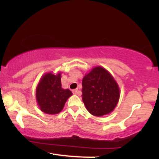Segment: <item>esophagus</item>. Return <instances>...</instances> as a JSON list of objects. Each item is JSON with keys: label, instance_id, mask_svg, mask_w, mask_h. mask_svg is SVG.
Segmentation results:
<instances>
[{"label": "esophagus", "instance_id": "obj_1", "mask_svg": "<svg viewBox=\"0 0 159 159\" xmlns=\"http://www.w3.org/2000/svg\"><path fill=\"white\" fill-rule=\"evenodd\" d=\"M72 93H73V94H76V95H78V96H80L81 93V92L79 90H78V89H75V90H72Z\"/></svg>", "mask_w": 159, "mask_h": 159}]
</instances>
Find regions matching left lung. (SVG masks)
Segmentation results:
<instances>
[{
  "label": "left lung",
  "mask_w": 159,
  "mask_h": 159,
  "mask_svg": "<svg viewBox=\"0 0 159 159\" xmlns=\"http://www.w3.org/2000/svg\"><path fill=\"white\" fill-rule=\"evenodd\" d=\"M82 100L91 114L101 116L111 113L119 101L120 90L111 75L102 67H95L82 81Z\"/></svg>",
  "instance_id": "1"
}]
</instances>
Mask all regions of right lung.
<instances>
[{"instance_id": "right-lung-1", "label": "right lung", "mask_w": 159, "mask_h": 159, "mask_svg": "<svg viewBox=\"0 0 159 159\" xmlns=\"http://www.w3.org/2000/svg\"><path fill=\"white\" fill-rule=\"evenodd\" d=\"M61 74L45 75L36 87V96L40 110L49 114L61 112L67 98L72 93L70 90L62 88Z\"/></svg>"}]
</instances>
